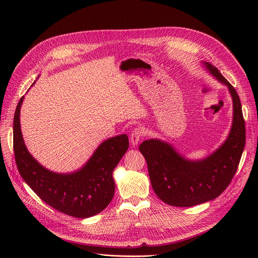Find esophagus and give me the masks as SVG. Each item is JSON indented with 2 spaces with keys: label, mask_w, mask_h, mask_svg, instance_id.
Segmentation results:
<instances>
[{
  "label": "esophagus",
  "mask_w": 258,
  "mask_h": 258,
  "mask_svg": "<svg viewBox=\"0 0 258 258\" xmlns=\"http://www.w3.org/2000/svg\"><path fill=\"white\" fill-rule=\"evenodd\" d=\"M143 136V131L142 128H135L131 134V143L133 146H137L140 139Z\"/></svg>",
  "instance_id": "obj_1"
}]
</instances>
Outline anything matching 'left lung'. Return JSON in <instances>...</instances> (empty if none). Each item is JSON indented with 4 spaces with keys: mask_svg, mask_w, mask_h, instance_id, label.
<instances>
[{
    "mask_svg": "<svg viewBox=\"0 0 258 258\" xmlns=\"http://www.w3.org/2000/svg\"><path fill=\"white\" fill-rule=\"evenodd\" d=\"M202 63L228 88L232 97L233 118L227 139L201 160H189L171 144L159 139L145 140L139 146L154 191L166 204L175 207H191L218 198L234 177L246 143L245 120L235 89L218 68L207 61Z\"/></svg>",
    "mask_w": 258,
    "mask_h": 258,
    "instance_id": "1",
    "label": "left lung"
}]
</instances>
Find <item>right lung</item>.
Listing matches in <instances>:
<instances>
[{
	"label": "right lung",
	"mask_w": 258,
	"mask_h": 258,
	"mask_svg": "<svg viewBox=\"0 0 258 258\" xmlns=\"http://www.w3.org/2000/svg\"><path fill=\"white\" fill-rule=\"evenodd\" d=\"M24 96L13 119V151L21 177L46 204L77 219L98 214L115 192L113 171L128 148L126 135L108 138L79 169L59 173L49 170L32 157L23 139L20 122Z\"/></svg>",
	"instance_id": "right-lung-1"
}]
</instances>
